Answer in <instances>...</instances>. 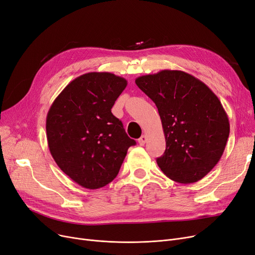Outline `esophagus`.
Segmentation results:
<instances>
[{"instance_id": "1", "label": "esophagus", "mask_w": 255, "mask_h": 255, "mask_svg": "<svg viewBox=\"0 0 255 255\" xmlns=\"http://www.w3.org/2000/svg\"><path fill=\"white\" fill-rule=\"evenodd\" d=\"M146 140H147L146 136H145V135H142V136L138 139L139 144H140V145H144V144H145V142H146Z\"/></svg>"}]
</instances>
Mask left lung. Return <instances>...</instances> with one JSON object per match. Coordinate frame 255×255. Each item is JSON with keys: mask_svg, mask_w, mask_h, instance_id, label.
Wrapping results in <instances>:
<instances>
[{"mask_svg": "<svg viewBox=\"0 0 255 255\" xmlns=\"http://www.w3.org/2000/svg\"><path fill=\"white\" fill-rule=\"evenodd\" d=\"M155 103L166 148L157 164L166 177L183 184L204 178L220 161L230 126L217 95L195 76L162 70L136 78Z\"/></svg>", "mask_w": 255, "mask_h": 255, "instance_id": "1", "label": "left lung"}]
</instances>
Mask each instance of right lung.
<instances>
[{"label": "right lung", "instance_id": "add662e5", "mask_svg": "<svg viewBox=\"0 0 255 255\" xmlns=\"http://www.w3.org/2000/svg\"><path fill=\"white\" fill-rule=\"evenodd\" d=\"M127 85V79L113 73H86L71 81L49 109L51 155L85 188L97 189L113 181L128 147L136 144L111 111Z\"/></svg>", "mask_w": 255, "mask_h": 255}]
</instances>
